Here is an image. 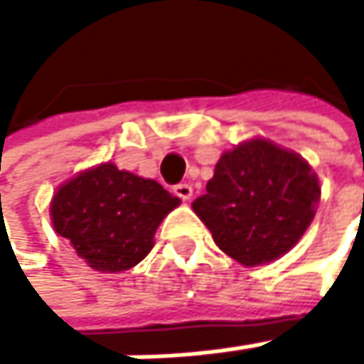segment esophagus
Segmentation results:
<instances>
[{
  "instance_id": "1",
  "label": "esophagus",
  "mask_w": 364,
  "mask_h": 364,
  "mask_svg": "<svg viewBox=\"0 0 364 364\" xmlns=\"http://www.w3.org/2000/svg\"><path fill=\"white\" fill-rule=\"evenodd\" d=\"M172 192H174L181 200H190L194 190H192V186H190V183H178V186H174V188H172Z\"/></svg>"
}]
</instances>
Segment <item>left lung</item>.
Masks as SVG:
<instances>
[{
    "label": "left lung",
    "instance_id": "left-lung-1",
    "mask_svg": "<svg viewBox=\"0 0 364 364\" xmlns=\"http://www.w3.org/2000/svg\"><path fill=\"white\" fill-rule=\"evenodd\" d=\"M318 198V178L304 157L269 139H249L218 159L207 194L192 209L229 257L257 267L299 242Z\"/></svg>",
    "mask_w": 364,
    "mask_h": 364
}]
</instances>
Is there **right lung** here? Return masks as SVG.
<instances>
[{"mask_svg": "<svg viewBox=\"0 0 364 364\" xmlns=\"http://www.w3.org/2000/svg\"><path fill=\"white\" fill-rule=\"evenodd\" d=\"M178 203L157 181L100 164L63 183L50 214L91 269L122 273L150 253L157 227Z\"/></svg>", "mask_w": 364, "mask_h": 364, "instance_id": "add662e5", "label": "right lung"}]
</instances>
